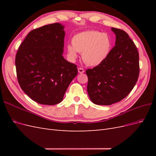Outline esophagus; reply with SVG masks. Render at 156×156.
I'll list each match as a JSON object with an SVG mask.
<instances>
[{
    "instance_id": "1",
    "label": "esophagus",
    "mask_w": 156,
    "mask_h": 156,
    "mask_svg": "<svg viewBox=\"0 0 156 156\" xmlns=\"http://www.w3.org/2000/svg\"><path fill=\"white\" fill-rule=\"evenodd\" d=\"M78 72H79V73H83L84 72V69L82 68H78Z\"/></svg>"
}]
</instances>
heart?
<instances>
[{
    "instance_id": "obj_1",
    "label": "heart",
    "mask_w": 156,
    "mask_h": 156,
    "mask_svg": "<svg viewBox=\"0 0 156 156\" xmlns=\"http://www.w3.org/2000/svg\"><path fill=\"white\" fill-rule=\"evenodd\" d=\"M72 44L67 46V53L70 60L76 59L78 52L82 53L84 63L95 66L102 63L108 56L111 49L112 41L106 33L88 30L74 35Z\"/></svg>"
}]
</instances>
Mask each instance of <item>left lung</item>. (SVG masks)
Returning <instances> with one entry per match:
<instances>
[{
    "label": "left lung",
    "mask_w": 156,
    "mask_h": 156,
    "mask_svg": "<svg viewBox=\"0 0 156 156\" xmlns=\"http://www.w3.org/2000/svg\"><path fill=\"white\" fill-rule=\"evenodd\" d=\"M115 46L102 63L86 70L87 91L95 104L110 105L131 92L139 75V56L134 42L121 29L111 28Z\"/></svg>",
    "instance_id": "left-lung-1"
}]
</instances>
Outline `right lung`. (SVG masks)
Here are the masks:
<instances>
[{"label":"right lung","mask_w":156,"mask_h":156,"mask_svg":"<svg viewBox=\"0 0 156 156\" xmlns=\"http://www.w3.org/2000/svg\"><path fill=\"white\" fill-rule=\"evenodd\" d=\"M60 23L31 30L16 56L20 87L32 100L43 105L59 103L77 75V66L62 56L65 32Z\"/></svg>","instance_id":"add662e5"}]
</instances>
